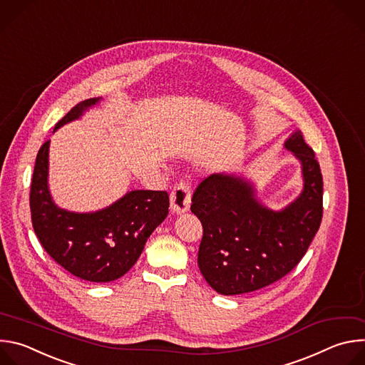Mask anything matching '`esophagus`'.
I'll use <instances>...</instances> for the list:
<instances>
[{
  "mask_svg": "<svg viewBox=\"0 0 365 365\" xmlns=\"http://www.w3.org/2000/svg\"><path fill=\"white\" fill-rule=\"evenodd\" d=\"M190 197H192L190 186L186 182H180L170 193L172 211L178 215L187 212L190 207Z\"/></svg>",
  "mask_w": 365,
  "mask_h": 365,
  "instance_id": "obj_1",
  "label": "esophagus"
}]
</instances>
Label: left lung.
Masks as SVG:
<instances>
[{"label":"left lung","mask_w":365,"mask_h":365,"mask_svg":"<svg viewBox=\"0 0 365 365\" xmlns=\"http://www.w3.org/2000/svg\"><path fill=\"white\" fill-rule=\"evenodd\" d=\"M300 162L303 190L280 211L264 206L244 176L215 173L202 180L190 211L203 227L197 266L214 290L242 294L292 272L322 221L324 182L315 153L299 130L284 141Z\"/></svg>","instance_id":"obj_1"}]
</instances>
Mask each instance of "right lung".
<instances>
[{"label":"right lung","mask_w":365,"mask_h":365,"mask_svg":"<svg viewBox=\"0 0 365 365\" xmlns=\"http://www.w3.org/2000/svg\"><path fill=\"white\" fill-rule=\"evenodd\" d=\"M101 98L79 102L55 127L79 120ZM46 141L36 158L30 210L34 232L47 254L73 276L107 283L124 276L141 255L147 238L169 214L165 190H131L95 212H71L51 199Z\"/></svg>","instance_id":"1"}]
</instances>
